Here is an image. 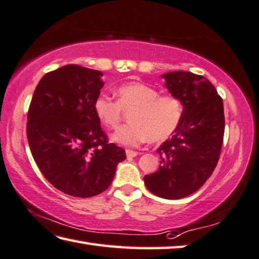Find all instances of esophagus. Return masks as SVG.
I'll return each mask as SVG.
<instances>
[{
  "label": "esophagus",
  "mask_w": 259,
  "mask_h": 259,
  "mask_svg": "<svg viewBox=\"0 0 259 259\" xmlns=\"http://www.w3.org/2000/svg\"><path fill=\"white\" fill-rule=\"evenodd\" d=\"M125 154H126V156H128V157H135V156H137L139 153L136 152V150H133V149H126Z\"/></svg>",
  "instance_id": "34e87169"
}]
</instances>
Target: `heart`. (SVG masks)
Masks as SVG:
<instances>
[{"instance_id":"obj_1","label":"heart","mask_w":259,"mask_h":259,"mask_svg":"<svg viewBox=\"0 0 259 259\" xmlns=\"http://www.w3.org/2000/svg\"><path fill=\"white\" fill-rule=\"evenodd\" d=\"M117 101L101 94L94 102V111L111 130L119 128L124 111H130L129 124L113 136L116 143L136 146L150 139L163 142L176 133L183 116L182 101L172 94L159 95L156 88L133 81L116 88Z\"/></svg>"}]
</instances>
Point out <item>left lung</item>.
<instances>
[{
    "label": "left lung",
    "instance_id": "obj_1",
    "mask_svg": "<svg viewBox=\"0 0 259 259\" xmlns=\"http://www.w3.org/2000/svg\"><path fill=\"white\" fill-rule=\"evenodd\" d=\"M163 78L168 92L182 101L183 116L172 138L156 150L158 171L144 181L154 195L180 199L198 190L218 165L225 126L223 100L199 74L177 71Z\"/></svg>",
    "mask_w": 259,
    "mask_h": 259
}]
</instances>
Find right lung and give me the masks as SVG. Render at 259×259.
Returning <instances> with one entry per match:
<instances>
[{
  "mask_svg": "<svg viewBox=\"0 0 259 259\" xmlns=\"http://www.w3.org/2000/svg\"><path fill=\"white\" fill-rule=\"evenodd\" d=\"M103 73L76 64L48 72L27 115V138L37 166L56 189L88 198L110 187L125 150L109 142L94 102Z\"/></svg>",
  "mask_w": 259,
  "mask_h": 259,
  "instance_id": "1",
  "label": "right lung"
}]
</instances>
